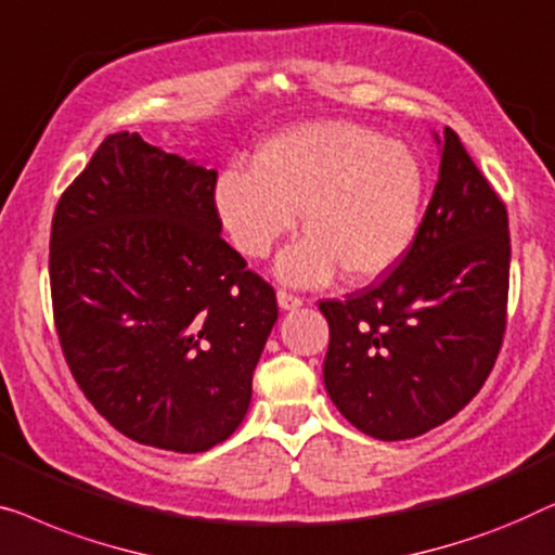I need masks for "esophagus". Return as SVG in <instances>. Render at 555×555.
Here are the masks:
<instances>
[{
  "label": "esophagus",
  "instance_id": "34e87169",
  "mask_svg": "<svg viewBox=\"0 0 555 555\" xmlns=\"http://www.w3.org/2000/svg\"><path fill=\"white\" fill-rule=\"evenodd\" d=\"M276 301H279V307L284 309V311L299 309L301 304H304L301 296H296V294H292V292H286V288H279V292H276Z\"/></svg>",
  "mask_w": 555,
  "mask_h": 555
}]
</instances>
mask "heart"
<instances>
[{"label": "heart", "mask_w": 555, "mask_h": 555, "mask_svg": "<svg viewBox=\"0 0 555 555\" xmlns=\"http://www.w3.org/2000/svg\"><path fill=\"white\" fill-rule=\"evenodd\" d=\"M427 178L400 140L347 120H319L269 138L251 168L216 181V210L241 254L263 259L301 225L307 236L279 256L276 274L319 286L337 271L372 281L402 261L423 223Z\"/></svg>", "instance_id": "1"}]
</instances>
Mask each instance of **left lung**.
Wrapping results in <instances>:
<instances>
[{"instance_id":"left-lung-1","label":"left lung","mask_w":555,"mask_h":555,"mask_svg":"<svg viewBox=\"0 0 555 555\" xmlns=\"http://www.w3.org/2000/svg\"><path fill=\"white\" fill-rule=\"evenodd\" d=\"M415 244L379 284L319 301L324 387L364 435L408 440L455 417L493 370L505 332L508 210L444 128Z\"/></svg>"}]
</instances>
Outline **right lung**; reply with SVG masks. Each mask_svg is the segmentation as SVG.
Listing matches in <instances>:
<instances>
[{
    "mask_svg": "<svg viewBox=\"0 0 555 555\" xmlns=\"http://www.w3.org/2000/svg\"><path fill=\"white\" fill-rule=\"evenodd\" d=\"M216 170L107 135L54 208V326L85 397L130 440L203 452L231 437L276 294L221 238Z\"/></svg>",
    "mask_w": 555,
    "mask_h": 555,
    "instance_id": "right-lung-1",
    "label": "right lung"
}]
</instances>
